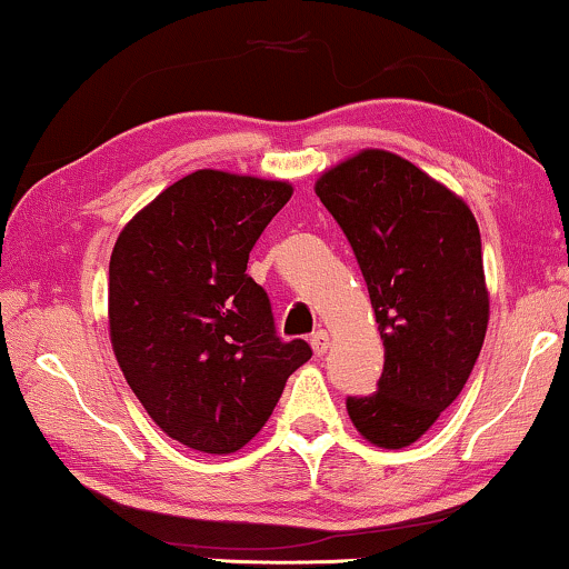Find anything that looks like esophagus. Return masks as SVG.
I'll use <instances>...</instances> for the list:
<instances>
[{
	"label": "esophagus",
	"mask_w": 569,
	"mask_h": 569,
	"mask_svg": "<svg viewBox=\"0 0 569 569\" xmlns=\"http://www.w3.org/2000/svg\"><path fill=\"white\" fill-rule=\"evenodd\" d=\"M310 347H313V352L321 357L326 355V349H329V331H316L313 337H310Z\"/></svg>",
	"instance_id": "34e87169"
}]
</instances>
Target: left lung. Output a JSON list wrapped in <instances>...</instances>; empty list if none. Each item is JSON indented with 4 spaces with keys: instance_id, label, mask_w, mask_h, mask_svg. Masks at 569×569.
<instances>
[{
    "instance_id": "left-lung-1",
    "label": "left lung",
    "mask_w": 569,
    "mask_h": 569,
    "mask_svg": "<svg viewBox=\"0 0 569 569\" xmlns=\"http://www.w3.org/2000/svg\"><path fill=\"white\" fill-rule=\"evenodd\" d=\"M316 193L352 246L386 347L378 391L349 396V419L372 446L407 448L458 399L485 345L479 224L461 197L386 150L326 170Z\"/></svg>"
}]
</instances>
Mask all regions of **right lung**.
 Returning <instances> with one entry per match:
<instances>
[{"label":"right lung","instance_id":"1","mask_svg":"<svg viewBox=\"0 0 569 569\" xmlns=\"http://www.w3.org/2000/svg\"><path fill=\"white\" fill-rule=\"evenodd\" d=\"M292 197L287 181L197 170L121 230L108 267L113 355L147 415L201 453H236L310 360L277 337L248 253Z\"/></svg>","mask_w":569,"mask_h":569}]
</instances>
